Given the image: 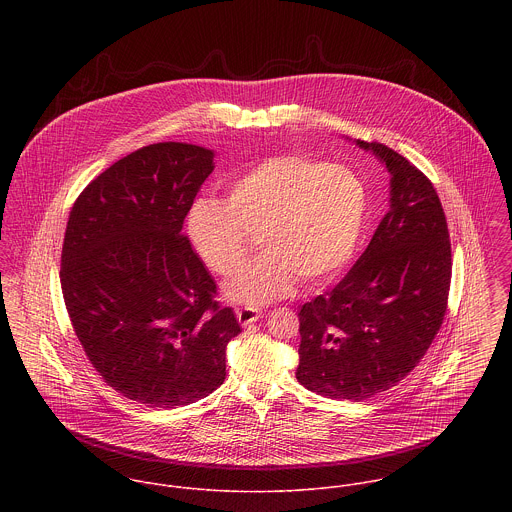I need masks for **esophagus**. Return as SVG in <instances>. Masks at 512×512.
I'll list each match as a JSON object with an SVG mask.
<instances>
[{
  "label": "esophagus",
  "mask_w": 512,
  "mask_h": 512,
  "mask_svg": "<svg viewBox=\"0 0 512 512\" xmlns=\"http://www.w3.org/2000/svg\"><path fill=\"white\" fill-rule=\"evenodd\" d=\"M236 317H238V323H240L242 327H248V325L256 323V321L262 317V311H258V309H254V307H242V309L236 311Z\"/></svg>",
  "instance_id": "esophagus-1"
}]
</instances>
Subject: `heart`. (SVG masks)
Returning a JSON list of instances; mask_svg holds the SVG:
<instances>
[{
	"label": "heart",
	"instance_id": "obj_1",
	"mask_svg": "<svg viewBox=\"0 0 512 512\" xmlns=\"http://www.w3.org/2000/svg\"><path fill=\"white\" fill-rule=\"evenodd\" d=\"M366 193L361 179L343 165L305 155L264 159L228 187V203L197 201L187 219L191 242L219 276L244 262L252 236L264 254L224 284L232 301L262 305L292 288L321 286L353 256L361 238Z\"/></svg>",
	"mask_w": 512,
	"mask_h": 512
}]
</instances>
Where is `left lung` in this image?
<instances>
[{
	"mask_svg": "<svg viewBox=\"0 0 512 512\" xmlns=\"http://www.w3.org/2000/svg\"><path fill=\"white\" fill-rule=\"evenodd\" d=\"M390 205L349 274L299 309L295 378L327 398L361 402L400 382L424 359L447 311L451 244L432 181L384 144Z\"/></svg>",
	"mask_w": 512,
	"mask_h": 512,
	"instance_id": "1",
	"label": "left lung"
}]
</instances>
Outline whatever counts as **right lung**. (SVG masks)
Returning <instances> with one entry per match:
<instances>
[{"mask_svg": "<svg viewBox=\"0 0 512 512\" xmlns=\"http://www.w3.org/2000/svg\"><path fill=\"white\" fill-rule=\"evenodd\" d=\"M213 157L181 142L132 151L86 185L67 222L61 288L74 333L104 382L149 408L217 390L242 331L181 234Z\"/></svg>", "mask_w": 512, "mask_h": 512, "instance_id": "1", "label": "right lung"}]
</instances>
